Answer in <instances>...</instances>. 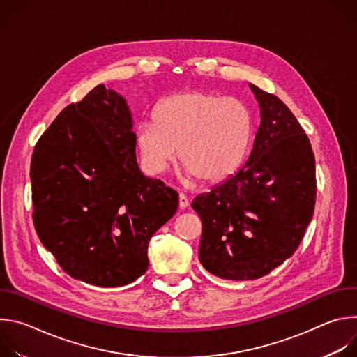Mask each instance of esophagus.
<instances>
[{"mask_svg": "<svg viewBox=\"0 0 357 357\" xmlns=\"http://www.w3.org/2000/svg\"><path fill=\"white\" fill-rule=\"evenodd\" d=\"M189 206V199L185 193H179V208L186 209Z\"/></svg>", "mask_w": 357, "mask_h": 357, "instance_id": "1", "label": "esophagus"}]
</instances>
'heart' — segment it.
I'll return each instance as SVG.
<instances>
[{
    "mask_svg": "<svg viewBox=\"0 0 357 357\" xmlns=\"http://www.w3.org/2000/svg\"><path fill=\"white\" fill-rule=\"evenodd\" d=\"M252 135L248 107L236 97L182 91L164 98L154 123H144L137 144L151 174L165 171L178 157L188 176L220 183L243 164Z\"/></svg>",
    "mask_w": 357,
    "mask_h": 357,
    "instance_id": "b5f03b06",
    "label": "heart"
}]
</instances>
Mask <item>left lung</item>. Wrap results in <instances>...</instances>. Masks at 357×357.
<instances>
[{
  "label": "left lung",
  "instance_id": "obj_1",
  "mask_svg": "<svg viewBox=\"0 0 357 357\" xmlns=\"http://www.w3.org/2000/svg\"><path fill=\"white\" fill-rule=\"evenodd\" d=\"M260 127L247 162L192 208L202 220L199 261L233 281L257 280L289 259L314 216L315 157L282 101L250 84Z\"/></svg>",
  "mask_w": 357,
  "mask_h": 357
}]
</instances>
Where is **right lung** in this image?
<instances>
[{"label":"right lung","mask_w":357,"mask_h":357,"mask_svg":"<svg viewBox=\"0 0 357 357\" xmlns=\"http://www.w3.org/2000/svg\"><path fill=\"white\" fill-rule=\"evenodd\" d=\"M124 97L105 84L69 105L31 161L33 225L75 280L123 287L148 268V243L178 209V192L142 175Z\"/></svg>","instance_id":"add662e5"}]
</instances>
